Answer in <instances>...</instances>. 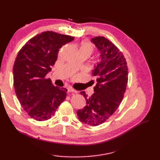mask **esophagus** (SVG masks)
Masks as SVG:
<instances>
[{
	"instance_id": "obj_1",
	"label": "esophagus",
	"mask_w": 160,
	"mask_h": 160,
	"mask_svg": "<svg viewBox=\"0 0 160 160\" xmlns=\"http://www.w3.org/2000/svg\"><path fill=\"white\" fill-rule=\"evenodd\" d=\"M67 90L68 92H75V90L74 89H72V88H70V87H68V88H67Z\"/></svg>"
}]
</instances>
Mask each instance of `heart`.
<instances>
[{"instance_id":"heart-1","label":"heart","mask_w":160,"mask_h":160,"mask_svg":"<svg viewBox=\"0 0 160 160\" xmlns=\"http://www.w3.org/2000/svg\"><path fill=\"white\" fill-rule=\"evenodd\" d=\"M80 50H85V51H88V52H90L91 53L92 51V50H93V47H92V45L90 44V43L84 42L82 43V44H81Z\"/></svg>"}]
</instances>
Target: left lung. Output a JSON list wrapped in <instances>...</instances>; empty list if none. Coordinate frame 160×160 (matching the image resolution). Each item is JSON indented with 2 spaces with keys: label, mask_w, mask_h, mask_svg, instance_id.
Masks as SVG:
<instances>
[{
  "label": "left lung",
  "mask_w": 160,
  "mask_h": 160,
  "mask_svg": "<svg viewBox=\"0 0 160 160\" xmlns=\"http://www.w3.org/2000/svg\"><path fill=\"white\" fill-rule=\"evenodd\" d=\"M100 53L99 61L92 70L97 78L94 93L86 99V106L77 112L81 122L90 126H98L107 121L120 105L128 83V66L122 53L104 37L92 38Z\"/></svg>",
  "instance_id": "left-lung-1"
}]
</instances>
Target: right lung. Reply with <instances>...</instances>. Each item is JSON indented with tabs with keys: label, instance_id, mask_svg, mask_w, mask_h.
I'll return each instance as SVG.
<instances>
[{
	"label": "right lung",
	"instance_id": "obj_1",
	"mask_svg": "<svg viewBox=\"0 0 160 160\" xmlns=\"http://www.w3.org/2000/svg\"><path fill=\"white\" fill-rule=\"evenodd\" d=\"M73 39L44 32L29 39L18 53L13 66L15 93L21 106L35 120L51 118L66 99V89L55 87L45 76L55 64L62 46Z\"/></svg>",
	"mask_w": 160,
	"mask_h": 160
}]
</instances>
